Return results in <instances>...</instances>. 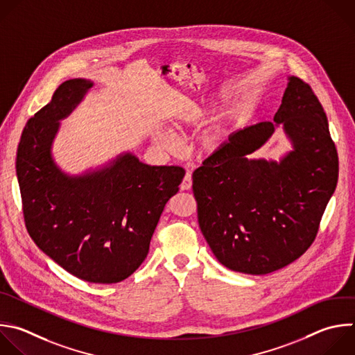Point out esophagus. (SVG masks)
I'll return each mask as SVG.
<instances>
[{
  "instance_id": "34e87169",
  "label": "esophagus",
  "mask_w": 355,
  "mask_h": 355,
  "mask_svg": "<svg viewBox=\"0 0 355 355\" xmlns=\"http://www.w3.org/2000/svg\"><path fill=\"white\" fill-rule=\"evenodd\" d=\"M191 188H192V175H191V173H187L182 182H181V189L188 191Z\"/></svg>"
}]
</instances>
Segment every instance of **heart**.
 <instances>
[{"label": "heart", "mask_w": 355, "mask_h": 355, "mask_svg": "<svg viewBox=\"0 0 355 355\" xmlns=\"http://www.w3.org/2000/svg\"><path fill=\"white\" fill-rule=\"evenodd\" d=\"M217 104L218 98L213 97L205 98L202 103L192 101L173 116L171 123L177 130H192L206 120V116L216 108ZM240 118L241 115L239 112H231L220 118V120L216 121L213 125H210L199 139L202 150L206 155L217 153L223 144L225 142V139L230 137V134L240 124ZM155 139L157 145L166 150H173L178 145L175 135L164 130L157 131L155 134Z\"/></svg>", "instance_id": "b5f03b06"}]
</instances>
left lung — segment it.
<instances>
[{
  "label": "left lung",
  "instance_id": "left-lung-1",
  "mask_svg": "<svg viewBox=\"0 0 355 355\" xmlns=\"http://www.w3.org/2000/svg\"><path fill=\"white\" fill-rule=\"evenodd\" d=\"M287 80L273 123L231 134L192 175L200 231L234 272L268 275L298 259L337 185L338 157L323 107L309 85ZM279 126L292 150L279 161L251 158Z\"/></svg>",
  "mask_w": 355,
  "mask_h": 355
}]
</instances>
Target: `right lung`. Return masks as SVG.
Listing matches in <instances>:
<instances>
[{
  "label": "right lung",
  "mask_w": 355,
  "mask_h": 355,
  "mask_svg": "<svg viewBox=\"0 0 355 355\" xmlns=\"http://www.w3.org/2000/svg\"><path fill=\"white\" fill-rule=\"evenodd\" d=\"M69 79L28 121L17 155L26 228L35 244L68 273L112 284L145 261L166 203L185 171L150 166L123 152L107 163L68 174L54 160L53 144L64 118L93 87Z\"/></svg>",
  "instance_id": "add662e5"
}]
</instances>
